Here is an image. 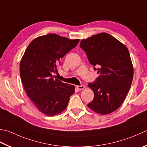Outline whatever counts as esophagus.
I'll use <instances>...</instances> for the list:
<instances>
[{"label": "esophagus", "instance_id": "34e87169", "mask_svg": "<svg viewBox=\"0 0 147 147\" xmlns=\"http://www.w3.org/2000/svg\"><path fill=\"white\" fill-rule=\"evenodd\" d=\"M76 88H77L78 89V90H83V89L85 88V86L83 85H76Z\"/></svg>", "mask_w": 147, "mask_h": 147}]
</instances>
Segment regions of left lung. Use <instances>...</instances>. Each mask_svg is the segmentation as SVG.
<instances>
[{"instance_id":"obj_1","label":"left lung","mask_w":147,"mask_h":147,"mask_svg":"<svg viewBox=\"0 0 147 147\" xmlns=\"http://www.w3.org/2000/svg\"><path fill=\"white\" fill-rule=\"evenodd\" d=\"M80 47L99 74L94 82L88 83L94 97L88 107L101 115L111 113L121 106L133 81V67L128 49L107 33L83 39Z\"/></svg>"}]
</instances>
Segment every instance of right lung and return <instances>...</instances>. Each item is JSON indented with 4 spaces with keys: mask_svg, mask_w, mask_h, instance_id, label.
Wrapping results in <instances>:
<instances>
[{
    "mask_svg": "<svg viewBox=\"0 0 147 147\" xmlns=\"http://www.w3.org/2000/svg\"><path fill=\"white\" fill-rule=\"evenodd\" d=\"M80 39H69L57 34L37 37L28 46L20 62V74L25 90L36 107L46 115L53 116L66 108L74 86L52 75L69 51Z\"/></svg>",
    "mask_w": 147,
    "mask_h": 147,
    "instance_id": "obj_1",
    "label": "right lung"
}]
</instances>
